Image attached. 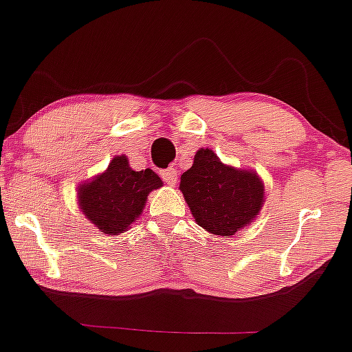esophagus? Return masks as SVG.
Here are the masks:
<instances>
[{
    "mask_svg": "<svg viewBox=\"0 0 352 352\" xmlns=\"http://www.w3.org/2000/svg\"><path fill=\"white\" fill-rule=\"evenodd\" d=\"M162 179L165 184L168 185H175L179 182V177H177V170L175 168H167V170H162Z\"/></svg>",
    "mask_w": 352,
    "mask_h": 352,
    "instance_id": "1",
    "label": "esophagus"
}]
</instances>
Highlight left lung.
Returning <instances> with one entry per match:
<instances>
[{
    "label": "left lung",
    "mask_w": 352,
    "mask_h": 352,
    "mask_svg": "<svg viewBox=\"0 0 352 352\" xmlns=\"http://www.w3.org/2000/svg\"><path fill=\"white\" fill-rule=\"evenodd\" d=\"M180 192L195 221L217 236H232L249 226L264 205V184L256 172L224 165L203 147L180 177Z\"/></svg>",
    "instance_id": "8db88e82"
}]
</instances>
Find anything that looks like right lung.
I'll list each match as a JSON object with an SVG mask.
<instances>
[{
	"instance_id": "right-lung-1",
	"label": "right lung",
	"mask_w": 352,
	"mask_h": 352,
	"mask_svg": "<svg viewBox=\"0 0 352 352\" xmlns=\"http://www.w3.org/2000/svg\"><path fill=\"white\" fill-rule=\"evenodd\" d=\"M162 187L151 168L135 172L126 155H116L108 168L88 184L80 185L78 206L104 234H120L141 217L147 195Z\"/></svg>"
}]
</instances>
